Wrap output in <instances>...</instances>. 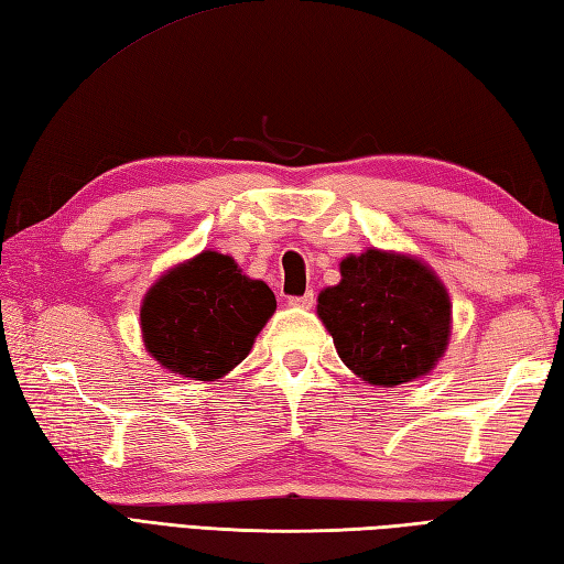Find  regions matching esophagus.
Listing matches in <instances>:
<instances>
[{
  "label": "esophagus",
  "mask_w": 564,
  "mask_h": 564,
  "mask_svg": "<svg viewBox=\"0 0 564 564\" xmlns=\"http://www.w3.org/2000/svg\"><path fill=\"white\" fill-rule=\"evenodd\" d=\"M288 303H291L293 307L310 310V307L314 305V293H312V291H307L305 295H300V297H288Z\"/></svg>",
  "instance_id": "1"
}]
</instances>
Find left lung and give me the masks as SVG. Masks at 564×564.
Returning <instances> with one entry per match:
<instances>
[{
    "label": "left lung",
    "instance_id": "obj_1",
    "mask_svg": "<svg viewBox=\"0 0 564 564\" xmlns=\"http://www.w3.org/2000/svg\"><path fill=\"white\" fill-rule=\"evenodd\" d=\"M317 314L346 368L375 387L427 375L452 336L449 293L435 271L375 247L341 261V281L319 293Z\"/></svg>",
    "mask_w": 564,
    "mask_h": 564
}]
</instances>
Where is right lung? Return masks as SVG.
<instances>
[{
    "instance_id": "right-lung-1",
    "label": "right lung",
    "mask_w": 564,
    "mask_h": 564,
    "mask_svg": "<svg viewBox=\"0 0 564 564\" xmlns=\"http://www.w3.org/2000/svg\"><path fill=\"white\" fill-rule=\"evenodd\" d=\"M273 310L264 281L247 279L232 257L204 250L149 288L143 346L165 370L214 382L247 358Z\"/></svg>"
}]
</instances>
